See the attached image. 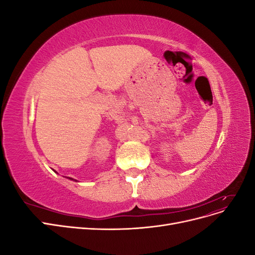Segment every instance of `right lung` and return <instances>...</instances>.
Instances as JSON below:
<instances>
[{
    "label": "right lung",
    "instance_id": "right-lung-1",
    "mask_svg": "<svg viewBox=\"0 0 255 255\" xmlns=\"http://www.w3.org/2000/svg\"><path fill=\"white\" fill-rule=\"evenodd\" d=\"M69 179H70V180H73V179H71V177H69Z\"/></svg>",
    "mask_w": 255,
    "mask_h": 255
}]
</instances>
